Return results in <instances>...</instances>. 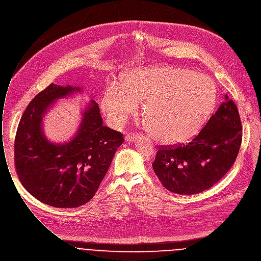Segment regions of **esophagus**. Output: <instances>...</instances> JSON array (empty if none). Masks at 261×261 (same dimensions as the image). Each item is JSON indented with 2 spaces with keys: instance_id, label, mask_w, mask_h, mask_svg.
Instances as JSON below:
<instances>
[{
  "instance_id": "34e87169",
  "label": "esophagus",
  "mask_w": 261,
  "mask_h": 261,
  "mask_svg": "<svg viewBox=\"0 0 261 261\" xmlns=\"http://www.w3.org/2000/svg\"><path fill=\"white\" fill-rule=\"evenodd\" d=\"M137 139V135L136 134H128L125 136V141L126 142H133Z\"/></svg>"
}]
</instances>
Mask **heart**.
<instances>
[{
  "label": "heart",
  "mask_w": 261,
  "mask_h": 261,
  "mask_svg": "<svg viewBox=\"0 0 261 261\" xmlns=\"http://www.w3.org/2000/svg\"><path fill=\"white\" fill-rule=\"evenodd\" d=\"M216 99L214 82L202 74L174 67H142L127 72L120 85L106 88L101 107L111 124L121 126L142 104L148 133L158 142L177 145L197 135Z\"/></svg>",
  "instance_id": "heart-1"
}]
</instances>
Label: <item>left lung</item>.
<instances>
[{"label": "left lung", "instance_id": "8db88e82", "mask_svg": "<svg viewBox=\"0 0 261 261\" xmlns=\"http://www.w3.org/2000/svg\"><path fill=\"white\" fill-rule=\"evenodd\" d=\"M242 142L239 111L227 95L189 143L161 146L152 166L162 185L177 194L200 193L233 166Z\"/></svg>", "mask_w": 261, "mask_h": 261}]
</instances>
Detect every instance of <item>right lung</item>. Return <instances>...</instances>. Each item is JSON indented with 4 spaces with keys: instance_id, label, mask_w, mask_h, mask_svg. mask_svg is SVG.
Masks as SVG:
<instances>
[{
    "instance_id": "right-lung-1",
    "label": "right lung",
    "mask_w": 261,
    "mask_h": 261,
    "mask_svg": "<svg viewBox=\"0 0 261 261\" xmlns=\"http://www.w3.org/2000/svg\"><path fill=\"white\" fill-rule=\"evenodd\" d=\"M81 90L51 83L28 104L16 133L14 157L20 182L36 199L55 207H78L92 199L123 143L122 134L102 125L94 100L84 109L71 141L55 144L46 139L42 130L45 113L56 100Z\"/></svg>"
}]
</instances>
